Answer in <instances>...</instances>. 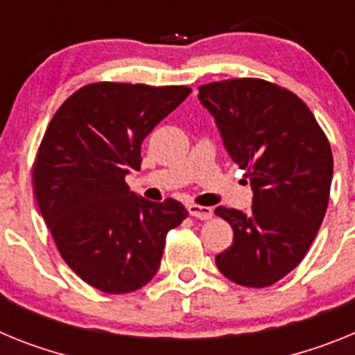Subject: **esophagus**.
Here are the masks:
<instances>
[{
	"instance_id": "esophagus-1",
	"label": "esophagus",
	"mask_w": 355,
	"mask_h": 355,
	"mask_svg": "<svg viewBox=\"0 0 355 355\" xmlns=\"http://www.w3.org/2000/svg\"><path fill=\"white\" fill-rule=\"evenodd\" d=\"M191 216H195L198 220H211L212 218V209L211 207H205V205H196V203H191L189 207H187Z\"/></svg>"
}]
</instances>
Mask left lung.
Here are the masks:
<instances>
[{"label": "left lung", "mask_w": 355, "mask_h": 355, "mask_svg": "<svg viewBox=\"0 0 355 355\" xmlns=\"http://www.w3.org/2000/svg\"><path fill=\"white\" fill-rule=\"evenodd\" d=\"M198 100L254 191L248 214L216 209L234 230L216 266L239 286L275 284L300 264L320 230L331 193V144L309 107L266 80L200 85Z\"/></svg>", "instance_id": "8db88e82"}]
</instances>
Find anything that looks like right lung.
I'll use <instances>...</instances> for the list:
<instances>
[{"label":"right lung","mask_w":355,"mask_h":355,"mask_svg":"<svg viewBox=\"0 0 355 355\" xmlns=\"http://www.w3.org/2000/svg\"><path fill=\"white\" fill-rule=\"evenodd\" d=\"M189 92L98 82L71 94L49 121L33 166L37 205L67 266L92 288L121 295L148 284L166 236L187 216L173 198L137 196L125 177L141 169L144 137Z\"/></svg>","instance_id":"1"}]
</instances>
